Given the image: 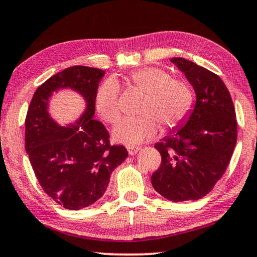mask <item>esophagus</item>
Returning a JSON list of instances; mask_svg holds the SVG:
<instances>
[{
  "mask_svg": "<svg viewBox=\"0 0 257 257\" xmlns=\"http://www.w3.org/2000/svg\"><path fill=\"white\" fill-rule=\"evenodd\" d=\"M127 149H128L129 155H135V154L137 153V151L141 150V147H140V146H136V147H128Z\"/></svg>",
  "mask_w": 257,
  "mask_h": 257,
  "instance_id": "34e87169",
  "label": "esophagus"
}]
</instances>
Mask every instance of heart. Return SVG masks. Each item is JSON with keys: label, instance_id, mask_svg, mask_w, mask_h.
<instances>
[{"label": "heart", "instance_id": "b5f03b06", "mask_svg": "<svg viewBox=\"0 0 257 257\" xmlns=\"http://www.w3.org/2000/svg\"><path fill=\"white\" fill-rule=\"evenodd\" d=\"M129 84L144 93L140 113L124 117L113 128V139L127 146H136L153 139L160 123L164 130L179 125L189 114L193 93L189 84L172 79L168 72L157 67H144L129 75ZM120 87L114 79H107L95 92V108L103 121L113 123L120 116Z\"/></svg>", "mask_w": 257, "mask_h": 257}]
</instances>
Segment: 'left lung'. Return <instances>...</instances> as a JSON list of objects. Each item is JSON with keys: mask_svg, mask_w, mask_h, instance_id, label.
<instances>
[{"mask_svg": "<svg viewBox=\"0 0 257 257\" xmlns=\"http://www.w3.org/2000/svg\"><path fill=\"white\" fill-rule=\"evenodd\" d=\"M196 92V103L182 128L155 144L162 156L151 184L172 201L198 200L225 173L236 144L237 123L226 85L213 72L184 58H172Z\"/></svg>", "mask_w": 257, "mask_h": 257, "instance_id": "left-lung-1", "label": "left lung"}]
</instances>
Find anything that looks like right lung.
Listing matches in <instances>:
<instances>
[{
  "label": "right lung",
  "mask_w": 257,
  "mask_h": 257,
  "mask_svg": "<svg viewBox=\"0 0 257 257\" xmlns=\"http://www.w3.org/2000/svg\"><path fill=\"white\" fill-rule=\"evenodd\" d=\"M104 71L72 66L48 79L35 92L25 118V150L44 192L67 209H81L106 192L110 175L128 156L110 146L109 133L94 120L95 92ZM63 88L84 97L86 109L75 125L60 126L48 114L49 97Z\"/></svg>",
  "instance_id": "obj_1"
}]
</instances>
